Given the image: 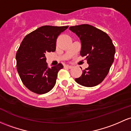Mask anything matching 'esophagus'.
<instances>
[{
	"label": "esophagus",
	"instance_id": "esophagus-1",
	"mask_svg": "<svg viewBox=\"0 0 131 131\" xmlns=\"http://www.w3.org/2000/svg\"><path fill=\"white\" fill-rule=\"evenodd\" d=\"M65 67H67V68H69V69H71V68H72V67H71V66H70V65H66Z\"/></svg>",
	"mask_w": 131,
	"mask_h": 131
}]
</instances>
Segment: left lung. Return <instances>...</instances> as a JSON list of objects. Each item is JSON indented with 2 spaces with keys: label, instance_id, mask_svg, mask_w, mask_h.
<instances>
[{
  "label": "left lung",
  "instance_id": "8db88e82",
  "mask_svg": "<svg viewBox=\"0 0 131 131\" xmlns=\"http://www.w3.org/2000/svg\"><path fill=\"white\" fill-rule=\"evenodd\" d=\"M70 30L81 40V57H85L88 68L83 71L81 76L75 79L78 84L93 87L104 80L114 60L115 47L106 33L88 25L72 26Z\"/></svg>",
  "mask_w": 131,
  "mask_h": 131
}]
</instances>
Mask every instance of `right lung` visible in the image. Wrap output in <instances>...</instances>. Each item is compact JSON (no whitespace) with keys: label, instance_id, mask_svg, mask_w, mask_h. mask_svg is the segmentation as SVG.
Listing matches in <instances>:
<instances>
[{"label":"right lung","instance_id":"obj_1","mask_svg":"<svg viewBox=\"0 0 131 131\" xmlns=\"http://www.w3.org/2000/svg\"><path fill=\"white\" fill-rule=\"evenodd\" d=\"M68 26L45 25L27 35L17 51V70L21 81L30 91L38 94L49 92L55 85L61 63L49 68L45 54L54 52L56 42Z\"/></svg>","mask_w":131,"mask_h":131}]
</instances>
